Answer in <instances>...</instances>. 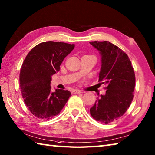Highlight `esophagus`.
I'll list each match as a JSON object with an SVG mask.
<instances>
[{
    "instance_id": "obj_1",
    "label": "esophagus",
    "mask_w": 155,
    "mask_h": 155,
    "mask_svg": "<svg viewBox=\"0 0 155 155\" xmlns=\"http://www.w3.org/2000/svg\"><path fill=\"white\" fill-rule=\"evenodd\" d=\"M80 93H81V92L80 91V90H74L72 91V94H80Z\"/></svg>"
}]
</instances>
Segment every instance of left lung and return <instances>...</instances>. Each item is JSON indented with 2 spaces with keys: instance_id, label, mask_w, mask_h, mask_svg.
<instances>
[{
  "instance_id": "1",
  "label": "left lung",
  "mask_w": 155,
  "mask_h": 155,
  "mask_svg": "<svg viewBox=\"0 0 155 155\" xmlns=\"http://www.w3.org/2000/svg\"><path fill=\"white\" fill-rule=\"evenodd\" d=\"M90 43L102 56L98 81L107 84L106 94L97 98L90 112L96 121L107 124L121 117L130 107L135 74L127 54L118 46L107 41Z\"/></svg>"
}]
</instances>
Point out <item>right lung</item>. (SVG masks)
<instances>
[{"label": "right lung", "instance_id": "obj_1", "mask_svg": "<svg viewBox=\"0 0 155 155\" xmlns=\"http://www.w3.org/2000/svg\"><path fill=\"white\" fill-rule=\"evenodd\" d=\"M74 45L60 42L40 43L23 61L19 74L22 97L33 115L48 120L59 115L71 96L68 90L51 91V76L60 70Z\"/></svg>", "mask_w": 155, "mask_h": 155}]
</instances>
